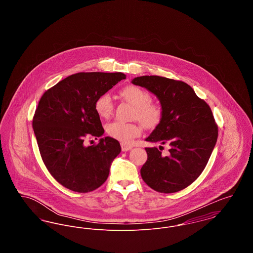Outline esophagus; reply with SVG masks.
Segmentation results:
<instances>
[{
	"mask_svg": "<svg viewBox=\"0 0 253 253\" xmlns=\"http://www.w3.org/2000/svg\"><path fill=\"white\" fill-rule=\"evenodd\" d=\"M132 145L126 144V143H121V150L123 152H127V151H130L132 150Z\"/></svg>",
	"mask_w": 253,
	"mask_h": 253,
	"instance_id": "1",
	"label": "esophagus"
}]
</instances>
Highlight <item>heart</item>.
Masks as SVG:
<instances>
[{
	"label": "heart",
	"instance_id": "heart-1",
	"mask_svg": "<svg viewBox=\"0 0 253 253\" xmlns=\"http://www.w3.org/2000/svg\"><path fill=\"white\" fill-rule=\"evenodd\" d=\"M120 95L134 107V119H137L146 128H154L161 121L162 109L151 101L150 93L143 88L127 85L121 89ZM95 110L101 119H108L114 110L111 96L105 93L98 96L95 102ZM106 132L111 137L123 143H129L141 133V126L137 123L114 121L106 126Z\"/></svg>",
	"mask_w": 253,
	"mask_h": 253
}]
</instances>
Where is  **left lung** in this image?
<instances>
[{
	"mask_svg": "<svg viewBox=\"0 0 253 253\" xmlns=\"http://www.w3.org/2000/svg\"><path fill=\"white\" fill-rule=\"evenodd\" d=\"M132 84L157 96L162 109L161 121L145 140L169 145L167 156L156 147L145 149L148 158L140 169L141 177L159 193L179 192L201 174L216 144L218 128L212 112L183 82L142 76Z\"/></svg>",
	"mask_w": 253,
	"mask_h": 253,
	"instance_id": "left-lung-1",
	"label": "left lung"
}]
</instances>
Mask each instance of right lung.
I'll return each mask as SVG.
<instances>
[{
    "instance_id": "right-lung-1",
    "label": "right lung",
    "mask_w": 253,
    "mask_h": 253,
    "mask_svg": "<svg viewBox=\"0 0 253 253\" xmlns=\"http://www.w3.org/2000/svg\"><path fill=\"white\" fill-rule=\"evenodd\" d=\"M123 73H78L60 81L40 99L33 130L43 163L65 188L89 193L108 177L113 160L121 152L110 136L85 146V137L104 133L95 110L96 98L125 80Z\"/></svg>"
}]
</instances>
